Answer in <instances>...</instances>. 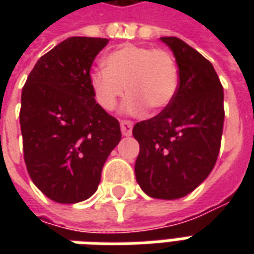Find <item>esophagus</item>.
Segmentation results:
<instances>
[{
	"label": "esophagus",
	"mask_w": 254,
	"mask_h": 254,
	"mask_svg": "<svg viewBox=\"0 0 254 254\" xmlns=\"http://www.w3.org/2000/svg\"><path fill=\"white\" fill-rule=\"evenodd\" d=\"M133 124L130 121H121V132L124 136H130L132 134Z\"/></svg>",
	"instance_id": "1"
}]
</instances>
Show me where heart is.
I'll use <instances>...</instances> for the list:
<instances>
[{"mask_svg": "<svg viewBox=\"0 0 254 254\" xmlns=\"http://www.w3.org/2000/svg\"><path fill=\"white\" fill-rule=\"evenodd\" d=\"M103 67L89 74L95 99L105 110L116 109L127 88L124 110L136 114L148 106L165 109L178 89V69L171 53L163 49L122 45L103 58Z\"/></svg>", "mask_w": 254, "mask_h": 254, "instance_id": "heart-1", "label": "heart"}]
</instances>
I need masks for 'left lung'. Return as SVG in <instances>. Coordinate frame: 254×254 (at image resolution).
Wrapping results in <instances>:
<instances>
[{"mask_svg":"<svg viewBox=\"0 0 254 254\" xmlns=\"http://www.w3.org/2000/svg\"><path fill=\"white\" fill-rule=\"evenodd\" d=\"M178 65L174 99L158 116L137 122L140 144L134 174L145 194L176 200L196 189L212 171L223 133V87L212 64L185 42L165 36Z\"/></svg>","mask_w":254,"mask_h":254,"instance_id":"8db88e82","label":"left lung"}]
</instances>
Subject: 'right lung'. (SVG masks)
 Masks as SVG:
<instances>
[{"instance_id":"1","label":"right lung","mask_w":254,"mask_h":254,"mask_svg":"<svg viewBox=\"0 0 254 254\" xmlns=\"http://www.w3.org/2000/svg\"><path fill=\"white\" fill-rule=\"evenodd\" d=\"M109 39L72 36L39 58L21 92L20 127L31 180L61 204L94 194L121 141L120 122L95 100L89 70Z\"/></svg>"}]
</instances>
